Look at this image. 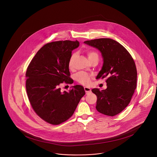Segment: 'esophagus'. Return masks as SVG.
I'll list each match as a JSON object with an SVG mask.
<instances>
[{
  "mask_svg": "<svg viewBox=\"0 0 157 157\" xmlns=\"http://www.w3.org/2000/svg\"><path fill=\"white\" fill-rule=\"evenodd\" d=\"M84 90H85V91L86 92V94H88V93H90V92H91V88H89V87L85 86L84 87Z\"/></svg>",
  "mask_w": 157,
  "mask_h": 157,
  "instance_id": "esophagus-1",
  "label": "esophagus"
}]
</instances>
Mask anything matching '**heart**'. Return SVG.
Returning a JSON list of instances; mask_svg holds the SVG:
<instances>
[{"instance_id": "heart-1", "label": "heart", "mask_w": 157, "mask_h": 157, "mask_svg": "<svg viewBox=\"0 0 157 157\" xmlns=\"http://www.w3.org/2000/svg\"><path fill=\"white\" fill-rule=\"evenodd\" d=\"M87 55L88 57V59H91L92 58H97L98 59V55L97 52L92 51V50H88L86 52ZM76 57V54L74 53L72 54L69 58V62H68V66L70 69H72L74 67V60ZM90 76L89 74L84 72H79L75 75V79L76 81L79 83L83 84V85H86L89 83L90 82Z\"/></svg>"}]
</instances>
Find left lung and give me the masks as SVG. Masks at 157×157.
I'll return each instance as SVG.
<instances>
[{
	"label": "left lung",
	"mask_w": 157,
	"mask_h": 157,
	"mask_svg": "<svg viewBox=\"0 0 157 157\" xmlns=\"http://www.w3.org/2000/svg\"><path fill=\"white\" fill-rule=\"evenodd\" d=\"M84 43L100 51L103 65L96 79L106 78L107 88L100 91L94 88L97 97L96 109L103 114L114 116L129 104L136 88L137 71L128 50L110 38H99Z\"/></svg>",
	"instance_id": "8db88e82"
}]
</instances>
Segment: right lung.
Masks as SVG:
<instances>
[{"mask_svg": "<svg viewBox=\"0 0 157 157\" xmlns=\"http://www.w3.org/2000/svg\"><path fill=\"white\" fill-rule=\"evenodd\" d=\"M79 46L77 40L54 41L42 47L31 61L26 72V90L30 104L37 115L56 125L69 119L85 94L76 85L61 91L60 85L74 82L68 62L72 50Z\"/></svg>", "mask_w": 157, "mask_h": 157, "instance_id": "add662e5", "label": "right lung"}]
</instances>
